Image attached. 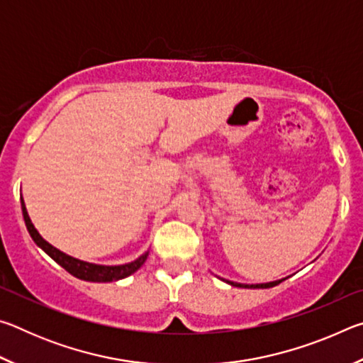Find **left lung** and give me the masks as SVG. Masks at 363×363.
<instances>
[{
  "label": "left lung",
  "mask_w": 363,
  "mask_h": 363,
  "mask_svg": "<svg viewBox=\"0 0 363 363\" xmlns=\"http://www.w3.org/2000/svg\"><path fill=\"white\" fill-rule=\"evenodd\" d=\"M225 281H227V284L233 285V286H240V288H270V286L279 285L281 280H279V281H270V284H261V285H242V284H235V281H229V280H225Z\"/></svg>",
  "instance_id": "1"
}]
</instances>
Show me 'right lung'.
Wrapping results in <instances>:
<instances>
[{"label":"right lung","instance_id":"obj_1","mask_svg":"<svg viewBox=\"0 0 363 363\" xmlns=\"http://www.w3.org/2000/svg\"><path fill=\"white\" fill-rule=\"evenodd\" d=\"M22 203V213H23V220H26L27 230L30 233V237L33 238V242L38 245V247L45 251L46 255H49L56 261L59 266H62L67 272L72 274L73 277H77L79 280H86V281H115L120 279H125L128 275H131L136 272V270L143 266L147 259V253L139 257V259L133 261L130 264H123V266H97V264H89L84 261L75 259L69 255L62 253L57 248H54L52 245H49L45 238H43L38 230L35 229V225L32 224V220L28 218V213L26 210V205H23V200H21Z\"/></svg>","mask_w":363,"mask_h":363}]
</instances>
